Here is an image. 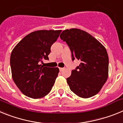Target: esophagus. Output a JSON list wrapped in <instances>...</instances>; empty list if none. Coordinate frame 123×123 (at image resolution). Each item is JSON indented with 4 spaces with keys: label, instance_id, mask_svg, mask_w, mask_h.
<instances>
[{
    "label": "esophagus",
    "instance_id": "1",
    "mask_svg": "<svg viewBox=\"0 0 123 123\" xmlns=\"http://www.w3.org/2000/svg\"><path fill=\"white\" fill-rule=\"evenodd\" d=\"M59 70H60V71L61 72V71H62L63 70H64V68H59Z\"/></svg>",
    "mask_w": 123,
    "mask_h": 123
}]
</instances>
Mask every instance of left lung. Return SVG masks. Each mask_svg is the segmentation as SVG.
I'll use <instances>...</instances> for the list:
<instances>
[{"mask_svg":"<svg viewBox=\"0 0 123 123\" xmlns=\"http://www.w3.org/2000/svg\"><path fill=\"white\" fill-rule=\"evenodd\" d=\"M60 38L69 46L72 60L80 61L67 79L70 90L84 98L97 95L108 77L106 48L90 34L77 28L65 30Z\"/></svg>","mask_w":123,"mask_h":123,"instance_id":"8db88e82","label":"left lung"}]
</instances>
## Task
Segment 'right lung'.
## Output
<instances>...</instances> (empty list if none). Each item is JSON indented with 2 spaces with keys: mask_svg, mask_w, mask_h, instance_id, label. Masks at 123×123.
I'll use <instances>...</instances> for the list:
<instances>
[{
  "mask_svg": "<svg viewBox=\"0 0 123 123\" xmlns=\"http://www.w3.org/2000/svg\"><path fill=\"white\" fill-rule=\"evenodd\" d=\"M62 30H38L25 36L10 55L12 76L25 95L41 98L50 92L58 75V68L44 67L51 47Z\"/></svg>",
  "mask_w": 123,
  "mask_h": 123,
  "instance_id": "obj_1",
  "label": "right lung"
}]
</instances>
